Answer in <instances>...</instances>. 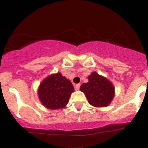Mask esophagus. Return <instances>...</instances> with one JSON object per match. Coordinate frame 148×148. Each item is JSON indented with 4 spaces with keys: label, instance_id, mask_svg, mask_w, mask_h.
<instances>
[{
    "label": "esophagus",
    "instance_id": "esophagus-1",
    "mask_svg": "<svg viewBox=\"0 0 148 148\" xmlns=\"http://www.w3.org/2000/svg\"><path fill=\"white\" fill-rule=\"evenodd\" d=\"M80 86H81V84H77L75 85V89L76 90H79L80 88Z\"/></svg>",
    "mask_w": 148,
    "mask_h": 148
}]
</instances>
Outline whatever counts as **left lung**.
<instances>
[{
	"mask_svg": "<svg viewBox=\"0 0 148 148\" xmlns=\"http://www.w3.org/2000/svg\"><path fill=\"white\" fill-rule=\"evenodd\" d=\"M88 82L82 84L79 89L84 93L88 102L95 107L110 105L115 95L113 84L95 71L88 76Z\"/></svg>",
	"mask_w": 148,
	"mask_h": 148,
	"instance_id": "left-lung-1",
	"label": "left lung"
}]
</instances>
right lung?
Instances as JSON below:
<instances>
[{
    "label": "right lung",
    "mask_w": 148,
    "mask_h": 148,
    "mask_svg": "<svg viewBox=\"0 0 148 148\" xmlns=\"http://www.w3.org/2000/svg\"><path fill=\"white\" fill-rule=\"evenodd\" d=\"M74 88L71 81L60 72L48 76L40 84L38 96L41 104L49 110L65 108Z\"/></svg>",
    "instance_id": "right-lung-1"
}]
</instances>
